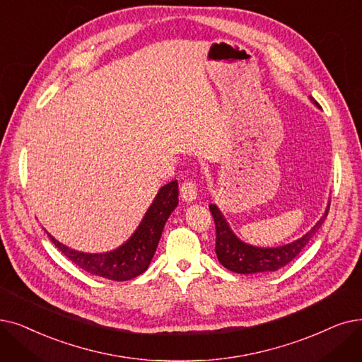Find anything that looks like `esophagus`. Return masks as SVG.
<instances>
[{
    "label": "esophagus",
    "instance_id": "esophagus-1",
    "mask_svg": "<svg viewBox=\"0 0 362 362\" xmlns=\"http://www.w3.org/2000/svg\"><path fill=\"white\" fill-rule=\"evenodd\" d=\"M180 195L183 198V201L186 202H192L197 199L198 197V191H197V185L191 180H185L180 186Z\"/></svg>",
    "mask_w": 362,
    "mask_h": 362
}]
</instances>
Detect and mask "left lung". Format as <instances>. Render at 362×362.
I'll return each instance as SVG.
<instances>
[{"label":"left lung","instance_id":"left-lung-1","mask_svg":"<svg viewBox=\"0 0 362 362\" xmlns=\"http://www.w3.org/2000/svg\"><path fill=\"white\" fill-rule=\"evenodd\" d=\"M310 100L317 106L318 102L310 98ZM329 206H327L325 213L318 220L317 225L313 226L302 238H298L287 245L274 247V248H262L243 243L237 235H235L222 211L217 209L214 204H210V211L214 218L216 225V255L218 262L222 263L226 269L237 274H260V272H274L282 266L288 264L294 260L300 251L306 247V244L312 240L313 235L321 228L324 220L328 214Z\"/></svg>","mask_w":362,"mask_h":362}]
</instances>
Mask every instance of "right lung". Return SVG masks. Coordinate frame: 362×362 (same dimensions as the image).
I'll return each instance as SVG.
<instances>
[{"instance_id": "right-lung-1", "label": "right lung", "mask_w": 362, "mask_h": 362, "mask_svg": "<svg viewBox=\"0 0 362 362\" xmlns=\"http://www.w3.org/2000/svg\"><path fill=\"white\" fill-rule=\"evenodd\" d=\"M179 189L177 182L173 180L164 185L156 194L151 207L144 216L142 222L134 233L119 248L107 253L91 255L75 251L64 244L54 240L47 232L52 243L64 253L78 268L86 272L102 276L112 281H127L144 274L155 255V250L158 247L164 225L168 216L173 213L179 204Z\"/></svg>"}]
</instances>
